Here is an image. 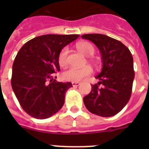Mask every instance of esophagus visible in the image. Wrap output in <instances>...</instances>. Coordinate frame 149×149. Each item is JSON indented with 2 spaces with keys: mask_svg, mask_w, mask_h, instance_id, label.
Here are the masks:
<instances>
[{
  "mask_svg": "<svg viewBox=\"0 0 149 149\" xmlns=\"http://www.w3.org/2000/svg\"><path fill=\"white\" fill-rule=\"evenodd\" d=\"M80 84V83L79 82H72V85L73 86H78Z\"/></svg>",
  "mask_w": 149,
  "mask_h": 149,
  "instance_id": "1",
  "label": "esophagus"
}]
</instances>
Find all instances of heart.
<instances>
[{
    "label": "heart",
    "instance_id": "b5f03b06",
    "mask_svg": "<svg viewBox=\"0 0 149 149\" xmlns=\"http://www.w3.org/2000/svg\"><path fill=\"white\" fill-rule=\"evenodd\" d=\"M77 49L86 56H91L94 53V48L91 43L83 42L77 44ZM68 49L63 48L58 55V63L61 66H65L68 63ZM92 70L90 66H84L82 68L71 67L63 72L62 77L67 81H80L85 77L91 74Z\"/></svg>",
    "mask_w": 149,
    "mask_h": 149
}]
</instances>
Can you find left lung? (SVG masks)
<instances>
[{"label":"left lung","instance_id":"8db88e82","mask_svg":"<svg viewBox=\"0 0 149 149\" xmlns=\"http://www.w3.org/2000/svg\"><path fill=\"white\" fill-rule=\"evenodd\" d=\"M82 38L97 45L101 54V72L91 85V91L84 97L86 109L101 117L119 113L129 101L134 78L133 57L130 50L120 41L101 34H86Z\"/></svg>","mask_w":149,"mask_h":149}]
</instances>
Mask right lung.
<instances>
[{
	"label": "right lung",
	"instance_id": "right-lung-1",
	"mask_svg": "<svg viewBox=\"0 0 149 149\" xmlns=\"http://www.w3.org/2000/svg\"><path fill=\"white\" fill-rule=\"evenodd\" d=\"M79 36H38L27 42L18 51L13 63L11 86L28 114L37 119H45L62 108L65 92L72 85L70 82H57L53 77L60 70V51Z\"/></svg>",
	"mask_w": 149,
	"mask_h": 149
}]
</instances>
